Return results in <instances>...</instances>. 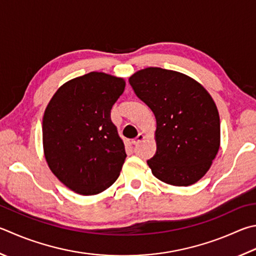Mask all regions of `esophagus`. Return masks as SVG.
Here are the masks:
<instances>
[{
	"label": "esophagus",
	"instance_id": "34e87169",
	"mask_svg": "<svg viewBox=\"0 0 256 256\" xmlns=\"http://www.w3.org/2000/svg\"><path fill=\"white\" fill-rule=\"evenodd\" d=\"M144 138H146V136H144L142 133H138V136L136 138H133V140H132V143L134 144V146H138V143L142 142L144 140Z\"/></svg>",
	"mask_w": 256,
	"mask_h": 256
}]
</instances>
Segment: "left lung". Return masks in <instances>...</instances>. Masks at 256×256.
I'll use <instances>...</instances> for the list:
<instances>
[{
	"label": "left lung",
	"instance_id": "left-lung-1",
	"mask_svg": "<svg viewBox=\"0 0 256 256\" xmlns=\"http://www.w3.org/2000/svg\"><path fill=\"white\" fill-rule=\"evenodd\" d=\"M128 82L156 120V152L148 160L153 176L172 186L197 182L220 143V114L212 96L192 78L158 67L138 70Z\"/></svg>",
	"mask_w": 256,
	"mask_h": 256
}]
</instances>
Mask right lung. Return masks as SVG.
Here are the masks:
<instances>
[{
  "label": "right lung",
  "mask_w": 256,
  "mask_h": 256,
  "mask_svg": "<svg viewBox=\"0 0 256 256\" xmlns=\"http://www.w3.org/2000/svg\"><path fill=\"white\" fill-rule=\"evenodd\" d=\"M124 88L123 78L92 72L64 84L44 110L46 160L72 192L97 194L118 178L126 153L110 110Z\"/></svg>",
  "instance_id": "add662e5"
}]
</instances>
